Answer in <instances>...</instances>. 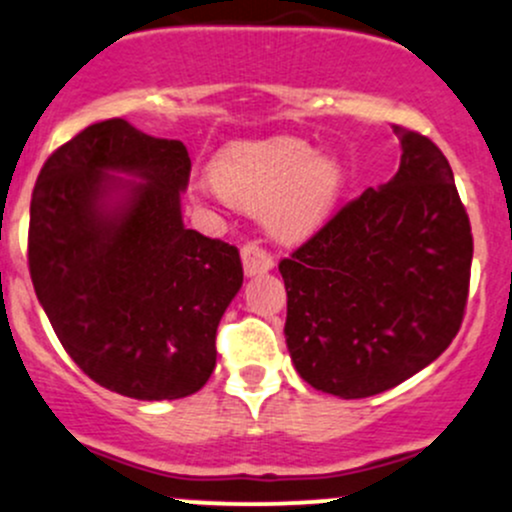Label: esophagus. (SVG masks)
Returning <instances> with one entry per match:
<instances>
[{
  "mask_svg": "<svg viewBox=\"0 0 512 512\" xmlns=\"http://www.w3.org/2000/svg\"><path fill=\"white\" fill-rule=\"evenodd\" d=\"M241 263H244L246 276H258V273L271 271L273 256L258 241H249V244L241 246Z\"/></svg>",
  "mask_w": 512,
  "mask_h": 512,
  "instance_id": "esophagus-1",
  "label": "esophagus"
}]
</instances>
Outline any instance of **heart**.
<instances>
[{
	"label": "heart",
	"instance_id": "heart-1",
	"mask_svg": "<svg viewBox=\"0 0 512 512\" xmlns=\"http://www.w3.org/2000/svg\"><path fill=\"white\" fill-rule=\"evenodd\" d=\"M344 170L307 141L276 136L224 148L212 166V190L244 210H263L276 236L298 239L320 227L337 202Z\"/></svg>",
	"mask_w": 512,
	"mask_h": 512
}]
</instances>
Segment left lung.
<instances>
[{"label":"left lung","mask_w":512,"mask_h":512,"mask_svg":"<svg viewBox=\"0 0 512 512\" xmlns=\"http://www.w3.org/2000/svg\"><path fill=\"white\" fill-rule=\"evenodd\" d=\"M400 168L368 188L278 263L288 290L285 342L312 388L368 398L432 364L469 298V214L437 144L393 126Z\"/></svg>","instance_id":"obj_1"}]
</instances>
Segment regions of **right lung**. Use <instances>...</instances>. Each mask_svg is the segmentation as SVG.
Returning a JSON list of instances; mask_svg holds the SVG:
<instances>
[{
    "instance_id": "add662e5",
    "label": "right lung",
    "mask_w": 512,
    "mask_h": 512,
    "mask_svg": "<svg viewBox=\"0 0 512 512\" xmlns=\"http://www.w3.org/2000/svg\"><path fill=\"white\" fill-rule=\"evenodd\" d=\"M188 180L183 141L104 119L48 156L31 195L36 298L70 359L126 398L205 386L219 320L244 283L236 246L185 229Z\"/></svg>"
}]
</instances>
